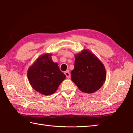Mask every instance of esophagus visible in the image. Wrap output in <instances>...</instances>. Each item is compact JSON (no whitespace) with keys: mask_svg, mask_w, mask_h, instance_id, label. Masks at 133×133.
<instances>
[{"mask_svg":"<svg viewBox=\"0 0 133 133\" xmlns=\"http://www.w3.org/2000/svg\"><path fill=\"white\" fill-rule=\"evenodd\" d=\"M64 74H65V75L66 76L67 78H70V74L69 72V70L65 71V72H64Z\"/></svg>","mask_w":133,"mask_h":133,"instance_id":"obj_1","label":"esophagus"}]
</instances>
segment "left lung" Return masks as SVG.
<instances>
[{
	"label": "left lung",
	"mask_w": 133,
	"mask_h": 133,
	"mask_svg": "<svg viewBox=\"0 0 133 133\" xmlns=\"http://www.w3.org/2000/svg\"><path fill=\"white\" fill-rule=\"evenodd\" d=\"M71 80L84 93H92L104 84L106 72L103 64L89 50H83L75 56Z\"/></svg>",
	"instance_id": "8db88e82"
}]
</instances>
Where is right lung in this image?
<instances>
[{
  "instance_id": "obj_1",
  "label": "right lung",
  "mask_w": 133,
  "mask_h": 133,
  "mask_svg": "<svg viewBox=\"0 0 133 133\" xmlns=\"http://www.w3.org/2000/svg\"><path fill=\"white\" fill-rule=\"evenodd\" d=\"M51 56L50 54H46L39 57L28 72V79L32 87L45 96L55 92L66 78L58 64L53 62Z\"/></svg>"
}]
</instances>
